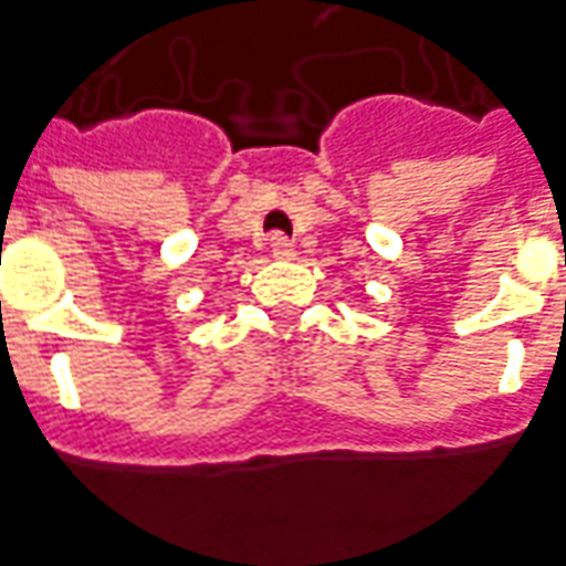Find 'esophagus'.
<instances>
[{"label": "esophagus", "instance_id": "obj_1", "mask_svg": "<svg viewBox=\"0 0 566 566\" xmlns=\"http://www.w3.org/2000/svg\"><path fill=\"white\" fill-rule=\"evenodd\" d=\"M270 251L272 256H282V260H287V256H294V242H291L287 235H282V232H272Z\"/></svg>", "mask_w": 566, "mask_h": 566}]
</instances>
